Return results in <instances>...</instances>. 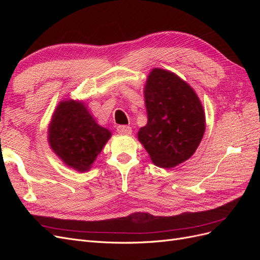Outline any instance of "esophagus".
I'll list each match as a JSON object with an SVG mask.
<instances>
[{"label": "esophagus", "instance_id": "34e87169", "mask_svg": "<svg viewBox=\"0 0 260 260\" xmlns=\"http://www.w3.org/2000/svg\"><path fill=\"white\" fill-rule=\"evenodd\" d=\"M117 131L118 133H120V135H131V127H129V125H118L117 127Z\"/></svg>", "mask_w": 260, "mask_h": 260}]
</instances>
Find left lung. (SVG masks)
I'll list each match as a JSON object with an SVG mask.
<instances>
[{
	"label": "left lung",
	"mask_w": 260,
	"mask_h": 260,
	"mask_svg": "<svg viewBox=\"0 0 260 260\" xmlns=\"http://www.w3.org/2000/svg\"><path fill=\"white\" fill-rule=\"evenodd\" d=\"M144 96L147 123L138 138L153 162L172 168L190 158L205 132V114L196 93L175 74L155 68Z\"/></svg>",
	"instance_id": "8db88e82"
}]
</instances>
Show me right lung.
<instances>
[{
  "label": "right lung",
  "mask_w": 260,
  "mask_h": 260,
  "mask_svg": "<svg viewBox=\"0 0 260 260\" xmlns=\"http://www.w3.org/2000/svg\"><path fill=\"white\" fill-rule=\"evenodd\" d=\"M111 138L100 127L83 103L65 101L57 106L49 128V142L55 154L69 167L89 170Z\"/></svg>",
  "instance_id": "add662e5"
}]
</instances>
